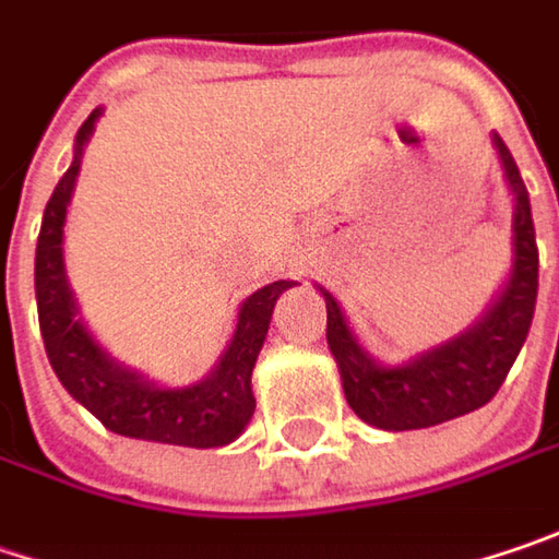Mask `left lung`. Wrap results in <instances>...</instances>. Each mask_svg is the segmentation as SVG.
<instances>
[{"label":"left lung","instance_id":"1","mask_svg":"<svg viewBox=\"0 0 559 559\" xmlns=\"http://www.w3.org/2000/svg\"><path fill=\"white\" fill-rule=\"evenodd\" d=\"M513 207V270L488 308V314L437 349L421 352L405 365H380L355 340L336 298L321 289L326 301V343L343 377L352 412L383 431H418L468 415L493 400L507 380L519 349L528 336L538 298V245L528 191L522 185L516 159L493 134Z\"/></svg>","mask_w":559,"mask_h":559}]
</instances>
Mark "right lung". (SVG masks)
Masks as SVG:
<instances>
[{"label": "right lung", "mask_w": 559, "mask_h": 559, "mask_svg": "<svg viewBox=\"0 0 559 559\" xmlns=\"http://www.w3.org/2000/svg\"><path fill=\"white\" fill-rule=\"evenodd\" d=\"M99 116L103 109H94L87 122L78 128L69 173L59 179L49 204L43 210L34 289H37V314H40L46 358L56 377L62 380V386L87 412H94L109 431L154 440V443L198 447V450L226 447L245 431V425L254 415L251 371L270 330L273 305L295 283L289 280L270 283L241 301L233 343L226 346L219 365L201 383L159 386L144 374L119 365L78 318V305L69 289L66 261H62V229H66L71 191L81 173L84 144L91 141Z\"/></svg>", "instance_id": "right-lung-1"}]
</instances>
